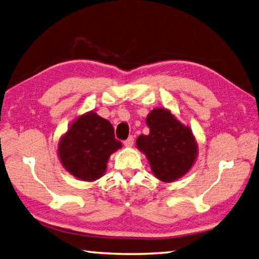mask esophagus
Wrapping results in <instances>:
<instances>
[{"label":"esophagus","mask_w":259,"mask_h":259,"mask_svg":"<svg viewBox=\"0 0 259 259\" xmlns=\"http://www.w3.org/2000/svg\"><path fill=\"white\" fill-rule=\"evenodd\" d=\"M133 144H134V137H133V136H130L127 140L124 141V145H125L126 147L133 146Z\"/></svg>","instance_id":"1"}]
</instances>
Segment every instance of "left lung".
<instances>
[{
	"label": "left lung",
	"instance_id": "1",
	"mask_svg": "<svg viewBox=\"0 0 259 259\" xmlns=\"http://www.w3.org/2000/svg\"><path fill=\"white\" fill-rule=\"evenodd\" d=\"M150 133L142 134L136 145L146 155L152 172L163 182L183 177L194 163L197 142L188 126L182 125L164 108H155L147 115Z\"/></svg>",
	"mask_w": 259,
	"mask_h": 259
}]
</instances>
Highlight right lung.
Segmentation results:
<instances>
[{"mask_svg": "<svg viewBox=\"0 0 259 259\" xmlns=\"http://www.w3.org/2000/svg\"><path fill=\"white\" fill-rule=\"evenodd\" d=\"M122 147L107 119L89 112L78 117L58 145V154L66 170L83 181L104 176L109 155Z\"/></svg>", "mask_w": 259, "mask_h": 259, "instance_id": "right-lung-1", "label": "right lung"}]
</instances>
